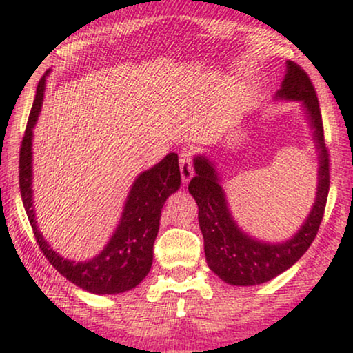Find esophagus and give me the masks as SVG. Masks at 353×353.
I'll return each mask as SVG.
<instances>
[{
  "label": "esophagus",
  "instance_id": "obj_1",
  "mask_svg": "<svg viewBox=\"0 0 353 353\" xmlns=\"http://www.w3.org/2000/svg\"><path fill=\"white\" fill-rule=\"evenodd\" d=\"M180 172H181V180L183 183H188L192 178V157L190 151H181L180 152Z\"/></svg>",
  "mask_w": 353,
  "mask_h": 353
}]
</instances>
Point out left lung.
Segmentation results:
<instances>
[{
    "label": "left lung",
    "instance_id": "8db88e82",
    "mask_svg": "<svg viewBox=\"0 0 353 353\" xmlns=\"http://www.w3.org/2000/svg\"><path fill=\"white\" fill-rule=\"evenodd\" d=\"M274 99L302 103L318 154L315 202L297 233L281 243H268L244 233L230 210L216 162L205 154L194 157L196 176L188 186L199 207V226L204 236L207 265L221 281L233 286L267 283L291 268L310 248L325 214L330 191V154L325 144L315 88L296 62L286 61V75Z\"/></svg>",
    "mask_w": 353,
    "mask_h": 353
}]
</instances>
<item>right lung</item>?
<instances>
[{"label":"right lung","mask_w":353,"mask_h":353,"mask_svg":"<svg viewBox=\"0 0 353 353\" xmlns=\"http://www.w3.org/2000/svg\"><path fill=\"white\" fill-rule=\"evenodd\" d=\"M50 72L46 70L38 83L19 159L21 196L35 239L52 267L75 286L99 296L130 291L146 278L152 267V248L159 233L162 207L168 196L180 190L181 185L178 156L175 152L167 154L156 165L139 173L130 188L117 228L98 255L85 262L64 259L43 238L33 210L32 139L33 128L41 112L46 77Z\"/></svg>","instance_id":"obj_1"}]
</instances>
